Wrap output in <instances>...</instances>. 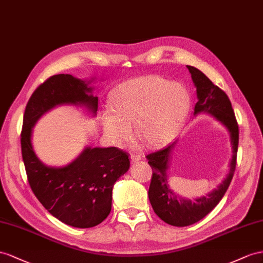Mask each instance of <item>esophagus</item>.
<instances>
[{
  "instance_id": "1",
  "label": "esophagus",
  "mask_w": 263,
  "mask_h": 263,
  "mask_svg": "<svg viewBox=\"0 0 263 263\" xmlns=\"http://www.w3.org/2000/svg\"><path fill=\"white\" fill-rule=\"evenodd\" d=\"M141 159H142V157H141L140 154H131V162H132V163L137 162V161H139V160H141Z\"/></svg>"
}]
</instances>
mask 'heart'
Masks as SVG:
<instances>
[{
	"mask_svg": "<svg viewBox=\"0 0 263 263\" xmlns=\"http://www.w3.org/2000/svg\"><path fill=\"white\" fill-rule=\"evenodd\" d=\"M112 107L102 114V124L114 143L129 141L132 125H137L138 136L156 146L170 141L182 127L190 96L182 84L149 76L121 84L114 91Z\"/></svg>",
	"mask_w": 263,
	"mask_h": 263,
	"instance_id": "1",
	"label": "heart"
}]
</instances>
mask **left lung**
Returning <instances> with one entry per match:
<instances>
[{
	"instance_id": "obj_1",
	"label": "left lung",
	"mask_w": 263,
	"mask_h": 263,
	"mask_svg": "<svg viewBox=\"0 0 263 263\" xmlns=\"http://www.w3.org/2000/svg\"><path fill=\"white\" fill-rule=\"evenodd\" d=\"M186 67L189 69L193 83L197 87L198 102L194 105V116L204 112L220 121L230 133L233 154L230 172L227 179L218 186V189L196 200L179 197L171 190L167 183L166 170L169 167L171 151L177 141L165 146L164 149L147 154V163L152 167V179L149 187L151 205L161 220L174 227H186L196 223L217 206L233 178L239 144V126L227 94L219 86L214 85L210 79L197 67L191 65H186Z\"/></svg>"
}]
</instances>
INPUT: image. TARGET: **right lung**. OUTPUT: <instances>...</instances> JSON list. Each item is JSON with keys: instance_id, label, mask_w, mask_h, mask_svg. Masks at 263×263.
<instances>
[{"instance_id": "1", "label": "right lung", "mask_w": 263, "mask_h": 263, "mask_svg": "<svg viewBox=\"0 0 263 263\" xmlns=\"http://www.w3.org/2000/svg\"><path fill=\"white\" fill-rule=\"evenodd\" d=\"M85 81L57 74L33 92L26 104L21 132L22 158L33 193L53 217L74 228H92L110 214L112 189L130 167L129 154L119 147L87 146L69 165L43 164L33 150L32 127L60 104L84 105L94 116L98 97Z\"/></svg>"}]
</instances>
